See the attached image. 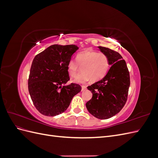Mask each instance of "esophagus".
Instances as JSON below:
<instances>
[{"label": "esophagus", "mask_w": 158, "mask_h": 158, "mask_svg": "<svg viewBox=\"0 0 158 158\" xmlns=\"http://www.w3.org/2000/svg\"><path fill=\"white\" fill-rule=\"evenodd\" d=\"M85 89H86V87H85V85H82V92H84V91H85Z\"/></svg>", "instance_id": "34e87169"}]
</instances>
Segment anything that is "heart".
<instances>
[{
	"mask_svg": "<svg viewBox=\"0 0 158 158\" xmlns=\"http://www.w3.org/2000/svg\"><path fill=\"white\" fill-rule=\"evenodd\" d=\"M110 67L109 59L107 55L95 51H85L76 56V62L70 60L67 64L69 75L74 78L78 74L80 68L82 72L78 75L74 82L85 84L89 80L97 82L103 79Z\"/></svg>",
	"mask_w": 158,
	"mask_h": 158,
	"instance_id": "1",
	"label": "heart"
}]
</instances>
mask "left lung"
I'll return each mask as SVG.
<instances>
[{
    "mask_svg": "<svg viewBox=\"0 0 158 158\" xmlns=\"http://www.w3.org/2000/svg\"><path fill=\"white\" fill-rule=\"evenodd\" d=\"M98 47L108 56L111 66L103 79L88 86L93 95L85 106L95 117L107 119L115 115L125 105L130 74L125 60L118 52L104 47Z\"/></svg>",
    "mask_w": 158,
    "mask_h": 158,
    "instance_id": "left-lung-1",
    "label": "left lung"
}]
</instances>
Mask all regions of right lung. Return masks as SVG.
<instances>
[{"label": "right lung", "mask_w": 158, "mask_h": 158, "mask_svg": "<svg viewBox=\"0 0 158 158\" xmlns=\"http://www.w3.org/2000/svg\"><path fill=\"white\" fill-rule=\"evenodd\" d=\"M78 49L75 45H52L33 59L28 90L38 111L52 117L64 112L82 88L77 84L64 85L70 80L67 64Z\"/></svg>", "instance_id": "obj_1"}]
</instances>
